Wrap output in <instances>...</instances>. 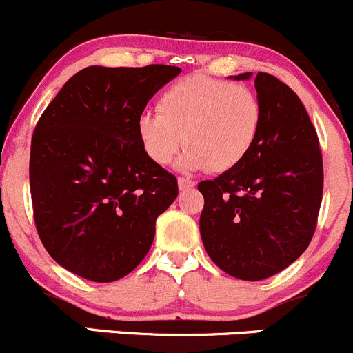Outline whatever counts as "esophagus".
<instances>
[{
    "label": "esophagus",
    "mask_w": 353,
    "mask_h": 353,
    "mask_svg": "<svg viewBox=\"0 0 353 353\" xmlns=\"http://www.w3.org/2000/svg\"><path fill=\"white\" fill-rule=\"evenodd\" d=\"M194 187H196V182H194V180L179 179V189L180 190H189V189H194Z\"/></svg>",
    "instance_id": "34e87169"
}]
</instances>
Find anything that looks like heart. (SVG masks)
I'll return each instance as SVG.
<instances>
[{
	"mask_svg": "<svg viewBox=\"0 0 353 353\" xmlns=\"http://www.w3.org/2000/svg\"><path fill=\"white\" fill-rule=\"evenodd\" d=\"M263 126V105L248 86L208 76L174 83L157 100L156 112L137 119L140 145L152 163L166 166L187 147L180 166L225 173L253 150Z\"/></svg>",
	"mask_w": 353,
	"mask_h": 353,
	"instance_id": "heart-1",
	"label": "heart"
}]
</instances>
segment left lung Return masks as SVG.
Returning a JSON list of instances; mask_svg holds the SVG:
<instances>
[{"instance_id": "left-lung-1", "label": "left lung", "mask_w": 353, "mask_h": 353, "mask_svg": "<svg viewBox=\"0 0 353 353\" xmlns=\"http://www.w3.org/2000/svg\"><path fill=\"white\" fill-rule=\"evenodd\" d=\"M254 88L263 105L256 145L239 166L197 185L204 196V250L243 281L267 279L301 256L315 232L324 185L317 132L296 93L267 72L256 74Z\"/></svg>"}]
</instances>
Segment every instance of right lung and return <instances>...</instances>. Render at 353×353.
Returning a JSON list of instances; mask_svg holds the SVG:
<instances>
[{
	"label": "right lung",
	"instance_id": "obj_1",
	"mask_svg": "<svg viewBox=\"0 0 353 353\" xmlns=\"http://www.w3.org/2000/svg\"><path fill=\"white\" fill-rule=\"evenodd\" d=\"M182 72L173 65L100 67L74 74L39 117L29 182L50 256L93 283H112L145 258L156 220L179 196L137 135L147 102Z\"/></svg>",
	"mask_w": 353,
	"mask_h": 353
}]
</instances>
